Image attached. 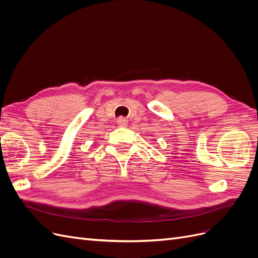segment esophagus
Masks as SVG:
<instances>
[{
    "label": "esophagus",
    "mask_w": 258,
    "mask_h": 258,
    "mask_svg": "<svg viewBox=\"0 0 258 258\" xmlns=\"http://www.w3.org/2000/svg\"><path fill=\"white\" fill-rule=\"evenodd\" d=\"M117 123H118L120 127H126L128 120L124 118V117H118V118H117Z\"/></svg>",
    "instance_id": "34e87169"
}]
</instances>
